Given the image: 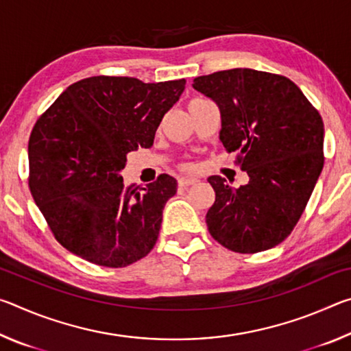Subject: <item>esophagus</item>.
<instances>
[{
	"label": "esophagus",
	"mask_w": 351,
	"mask_h": 351,
	"mask_svg": "<svg viewBox=\"0 0 351 351\" xmlns=\"http://www.w3.org/2000/svg\"><path fill=\"white\" fill-rule=\"evenodd\" d=\"M178 182H180L181 187H189V186H193V184H198V180L197 178H180Z\"/></svg>",
	"instance_id": "obj_1"
}]
</instances>
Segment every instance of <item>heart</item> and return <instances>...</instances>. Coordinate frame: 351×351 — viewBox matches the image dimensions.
I'll return each mask as SVG.
<instances>
[{
  "label": "heart",
  "instance_id": "b5f03b06",
  "mask_svg": "<svg viewBox=\"0 0 351 351\" xmlns=\"http://www.w3.org/2000/svg\"><path fill=\"white\" fill-rule=\"evenodd\" d=\"M181 169L182 170H193V164H182Z\"/></svg>",
  "mask_w": 351,
  "mask_h": 351
}]
</instances>
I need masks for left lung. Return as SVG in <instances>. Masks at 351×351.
I'll return each mask as SVG.
<instances>
[{"mask_svg":"<svg viewBox=\"0 0 351 351\" xmlns=\"http://www.w3.org/2000/svg\"><path fill=\"white\" fill-rule=\"evenodd\" d=\"M193 88L221 110L219 139L249 182L210 176V235L240 254L277 246L293 232L324 167V122L288 77L235 68L201 75Z\"/></svg>","mask_w":351,"mask_h":351,"instance_id":"obj_1","label":"left lung"}]
</instances>
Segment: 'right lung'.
Returning <instances> with one entry per match:
<instances>
[{
    "mask_svg": "<svg viewBox=\"0 0 351 351\" xmlns=\"http://www.w3.org/2000/svg\"><path fill=\"white\" fill-rule=\"evenodd\" d=\"M186 80L88 77L68 86L29 138V189L56 240L106 268H123L156 245L173 176L125 186L127 153L150 148Z\"/></svg>",
    "mask_w": 351,
    "mask_h": 351,
    "instance_id": "right-lung-1",
    "label": "right lung"
}]
</instances>
